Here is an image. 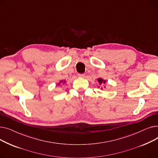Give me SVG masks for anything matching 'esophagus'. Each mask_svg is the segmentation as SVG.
I'll return each mask as SVG.
<instances>
[{
  "instance_id": "esophagus-1",
  "label": "esophagus",
  "mask_w": 158,
  "mask_h": 158,
  "mask_svg": "<svg viewBox=\"0 0 158 158\" xmlns=\"http://www.w3.org/2000/svg\"><path fill=\"white\" fill-rule=\"evenodd\" d=\"M85 75L84 73H79L78 74V77H84Z\"/></svg>"
}]
</instances>
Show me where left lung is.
Returning <instances> with one entry per match:
<instances>
[{
	"instance_id": "left-lung-1",
	"label": "left lung",
	"mask_w": 158,
	"mask_h": 158,
	"mask_svg": "<svg viewBox=\"0 0 158 158\" xmlns=\"http://www.w3.org/2000/svg\"><path fill=\"white\" fill-rule=\"evenodd\" d=\"M98 82H99V83H100V84H102V82H103V83H105V82H106V81H104V80H103L102 79H101V78L98 79Z\"/></svg>"
}]
</instances>
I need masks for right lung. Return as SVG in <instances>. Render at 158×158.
I'll return each instance as SVG.
<instances>
[{
  "mask_svg": "<svg viewBox=\"0 0 158 158\" xmlns=\"http://www.w3.org/2000/svg\"><path fill=\"white\" fill-rule=\"evenodd\" d=\"M63 82V81H61V82Z\"/></svg>",
  "mask_w": 158,
  "mask_h": 158,
  "instance_id": "right-lung-1",
  "label": "right lung"
}]
</instances>
